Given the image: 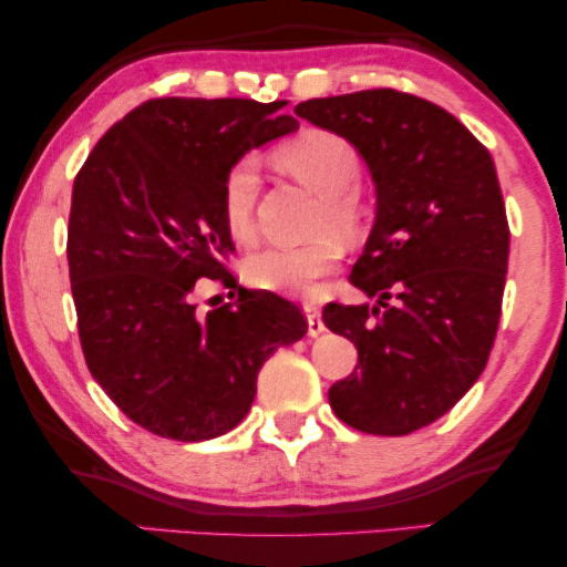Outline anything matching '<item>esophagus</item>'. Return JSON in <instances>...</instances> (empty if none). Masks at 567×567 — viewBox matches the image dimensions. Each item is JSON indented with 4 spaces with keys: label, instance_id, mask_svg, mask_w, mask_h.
Returning a JSON list of instances; mask_svg holds the SVG:
<instances>
[{
    "label": "esophagus",
    "instance_id": "obj_1",
    "mask_svg": "<svg viewBox=\"0 0 567 567\" xmlns=\"http://www.w3.org/2000/svg\"><path fill=\"white\" fill-rule=\"evenodd\" d=\"M305 315H307V324H309V338H317L322 336L324 332V322H322V315L320 309H317L315 305H305Z\"/></svg>",
    "mask_w": 567,
    "mask_h": 567
}]
</instances>
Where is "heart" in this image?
Here are the masks:
<instances>
[{
    "label": "heart",
    "instance_id": "b5f03b06",
    "mask_svg": "<svg viewBox=\"0 0 567 567\" xmlns=\"http://www.w3.org/2000/svg\"><path fill=\"white\" fill-rule=\"evenodd\" d=\"M276 162L301 185L322 196L315 231L320 237L301 247H266L245 260V278L255 289L307 297L322 276L343 258V239L355 243L369 221V204L359 183L361 157L336 131L309 128L276 152ZM260 167L252 157L237 159L221 181V219L237 243L255 239V206Z\"/></svg>",
    "mask_w": 567,
    "mask_h": 567
}]
</instances>
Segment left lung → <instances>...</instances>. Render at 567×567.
<instances>
[{
  "label": "left lung",
  "instance_id": "8db88e82",
  "mask_svg": "<svg viewBox=\"0 0 567 567\" xmlns=\"http://www.w3.org/2000/svg\"><path fill=\"white\" fill-rule=\"evenodd\" d=\"M367 162L377 216L351 284L377 305H328L359 351L330 386L340 421L405 436L449 413L483 374L501 320L508 221L493 157L444 107L398 90L293 107Z\"/></svg>",
  "mask_w": 567,
  "mask_h": 567
}]
</instances>
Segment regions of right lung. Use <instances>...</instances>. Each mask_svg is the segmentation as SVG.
<instances>
[{
  "label": "right lung",
  "instance_id": "1",
  "mask_svg": "<svg viewBox=\"0 0 567 567\" xmlns=\"http://www.w3.org/2000/svg\"><path fill=\"white\" fill-rule=\"evenodd\" d=\"M284 103L146 100L95 144L72 190L69 281L90 374L142 429L208 441L235 429L258 371L305 338L297 305L247 291L224 260L221 181L245 152L299 128ZM212 277L235 302L200 313Z\"/></svg>",
  "mask_w": 567,
  "mask_h": 567
}]
</instances>
